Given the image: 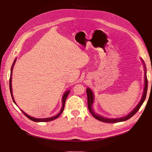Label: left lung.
Masks as SVG:
<instances>
[{
  "label": "left lung",
  "mask_w": 152,
  "mask_h": 152,
  "mask_svg": "<svg viewBox=\"0 0 152 152\" xmlns=\"http://www.w3.org/2000/svg\"><path fill=\"white\" fill-rule=\"evenodd\" d=\"M143 62V61H142ZM145 88H144V92H143V94H142V98L140 101V102L139 103V104L136 106V107L132 110V111L127 115V116L124 117H122V118H107L103 117L100 115H98L96 114L94 111L92 109V104H93V103L94 102V95L93 92L91 91V90L89 88H87L86 91H87V106H88V108L89 112H91V113L92 114L95 118L97 119V120L102 121L103 122H107V123H116V122H122V121H125L129 119L130 118H131L134 115H135L136 113V112L138 111L139 109L140 108V107H141V105L143 103V102H145V98H146V93H147V89H148V80H147V77H146V72L145 71Z\"/></svg>",
  "instance_id": "left-lung-1"
}]
</instances>
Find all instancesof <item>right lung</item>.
<instances>
[{"label":"right lung","mask_w":152,"mask_h":152,"mask_svg":"<svg viewBox=\"0 0 152 152\" xmlns=\"http://www.w3.org/2000/svg\"><path fill=\"white\" fill-rule=\"evenodd\" d=\"M16 60V59H15V60L14 61V62H13V63H12V67H11V75H10V92H11V97H12V100H13V102L15 103V104H16L15 101V99H14L13 96H12V86H11V81H12L11 79H12V77H12V69H13L14 65H15V64ZM70 91H67L65 92V94H63V98H62L63 106H62L61 110L60 112H59L58 115H56V116H54V117H49V118H35L31 117L28 115H27L26 113H25L23 111V110H21V112H22L23 113V114L25 115L27 118H28L29 119H30V120L32 121L37 122H49V121H53V120H54V119H56V118H58V117L60 116V115L62 113V112H63V110H64V108H65V102H66V98H67V96H68V94L70 93Z\"/></svg>","instance_id":"add662e5"}]
</instances>
